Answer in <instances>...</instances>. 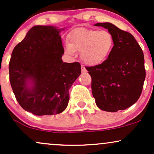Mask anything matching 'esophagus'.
<instances>
[{
    "label": "esophagus",
    "mask_w": 154,
    "mask_h": 154,
    "mask_svg": "<svg viewBox=\"0 0 154 154\" xmlns=\"http://www.w3.org/2000/svg\"><path fill=\"white\" fill-rule=\"evenodd\" d=\"M81 70H82V72H87V70H86V69L85 68V66L82 65V67H81Z\"/></svg>",
    "instance_id": "obj_1"
}]
</instances>
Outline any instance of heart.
<instances>
[{"label":"heart","mask_w":154,"mask_h":154,"mask_svg":"<svg viewBox=\"0 0 154 154\" xmlns=\"http://www.w3.org/2000/svg\"><path fill=\"white\" fill-rule=\"evenodd\" d=\"M69 44L65 45L66 54L73 56L80 51V57L85 63L97 65L106 59L114 47V38L107 30L78 28L68 35Z\"/></svg>","instance_id":"heart-1"}]
</instances>
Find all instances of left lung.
I'll list each match as a JSON object with an SVG mask.
<instances>
[{"label": "left lung", "instance_id": "8db88e82", "mask_svg": "<svg viewBox=\"0 0 154 154\" xmlns=\"http://www.w3.org/2000/svg\"><path fill=\"white\" fill-rule=\"evenodd\" d=\"M95 26L108 29L114 43L103 63L85 67L92 78V93L101 110H124L133 105L142 93L146 78L143 52L128 32L109 22Z\"/></svg>", "mask_w": 154, "mask_h": 154}]
</instances>
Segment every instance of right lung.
I'll list each match as a JSON object with an SVG mask.
<instances>
[{
  "label": "right lung",
  "mask_w": 154,
  "mask_h": 154,
  "mask_svg": "<svg viewBox=\"0 0 154 154\" xmlns=\"http://www.w3.org/2000/svg\"><path fill=\"white\" fill-rule=\"evenodd\" d=\"M51 26H35L14 47L9 61V81L16 99L35 115L61 113L69 100L70 89L81 74L79 62H63L59 32ZM29 79L33 85L27 86Z\"/></svg>",
  "instance_id": "add662e5"
}]
</instances>
